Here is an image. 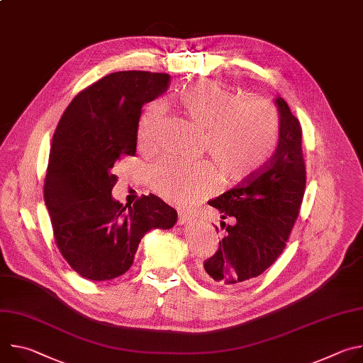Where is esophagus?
<instances>
[{
	"mask_svg": "<svg viewBox=\"0 0 363 363\" xmlns=\"http://www.w3.org/2000/svg\"><path fill=\"white\" fill-rule=\"evenodd\" d=\"M192 223V216L188 214V213H179L178 214V224L179 225H185V224H189Z\"/></svg>",
	"mask_w": 363,
	"mask_h": 363,
	"instance_id": "obj_1",
	"label": "esophagus"
}]
</instances>
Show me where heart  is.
Instances as JSON below:
<instances>
[{
    "label": "heart",
    "mask_w": 363,
    "mask_h": 363,
    "mask_svg": "<svg viewBox=\"0 0 363 363\" xmlns=\"http://www.w3.org/2000/svg\"><path fill=\"white\" fill-rule=\"evenodd\" d=\"M185 119L201 136V153L208 164L164 160L150 172V184L164 199L186 206L213 191L245 182L260 174L276 152L280 123L276 109L263 99L250 97L211 80H198L177 94ZM162 106L155 101L138 125L139 145L158 142Z\"/></svg>",
    "instance_id": "heart-1"
}]
</instances>
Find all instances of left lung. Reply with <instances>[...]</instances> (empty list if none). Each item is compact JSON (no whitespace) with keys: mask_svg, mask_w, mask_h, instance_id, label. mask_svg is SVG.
Instances as JSON below:
<instances>
[{"mask_svg":"<svg viewBox=\"0 0 363 363\" xmlns=\"http://www.w3.org/2000/svg\"><path fill=\"white\" fill-rule=\"evenodd\" d=\"M274 103L280 136L269 165L208 201L221 214L224 237L201 273L206 281L223 289H241L266 272L283 252L298 216L306 186L301 128L283 97L277 96Z\"/></svg>","mask_w":363,"mask_h":363,"instance_id":"8db88e82","label":"left lung"}]
</instances>
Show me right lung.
I'll return each instance as SVG.
<instances>
[{
	"label": "right lung",
	"mask_w": 363,
	"mask_h": 363,
	"mask_svg": "<svg viewBox=\"0 0 363 363\" xmlns=\"http://www.w3.org/2000/svg\"><path fill=\"white\" fill-rule=\"evenodd\" d=\"M169 83L167 73L108 74L72 100L53 135L44 202L62 255L87 280L125 274L143 235L169 230L178 220L153 194L133 206L112 196L116 162L135 157L142 106Z\"/></svg>",
	"instance_id": "1"
}]
</instances>
